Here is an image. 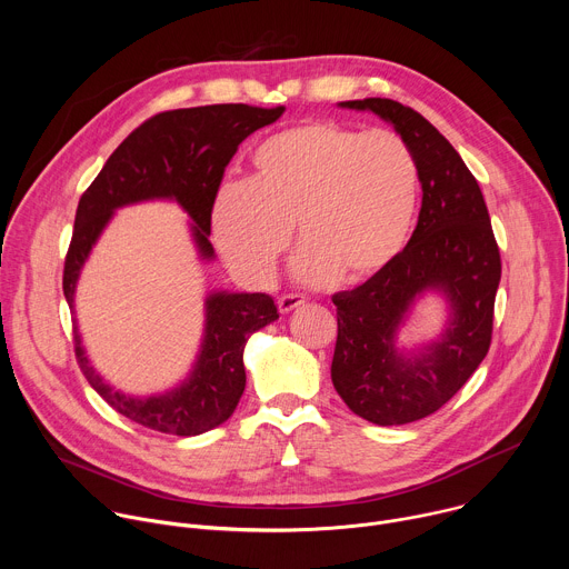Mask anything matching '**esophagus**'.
<instances>
[{
	"mask_svg": "<svg viewBox=\"0 0 569 569\" xmlns=\"http://www.w3.org/2000/svg\"><path fill=\"white\" fill-rule=\"evenodd\" d=\"M303 301H306L303 295H283V297H279V310H281L283 315H288L290 310L299 308Z\"/></svg>",
	"mask_w": 569,
	"mask_h": 569,
	"instance_id": "esophagus-1",
	"label": "esophagus"
}]
</instances>
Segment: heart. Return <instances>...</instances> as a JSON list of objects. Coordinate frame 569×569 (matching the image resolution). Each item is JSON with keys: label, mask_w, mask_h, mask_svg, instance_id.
Returning a JSON list of instances; mask_svg holds the SVG:
<instances>
[{"label": "heart", "mask_w": 569, "mask_h": 569, "mask_svg": "<svg viewBox=\"0 0 569 569\" xmlns=\"http://www.w3.org/2000/svg\"><path fill=\"white\" fill-rule=\"evenodd\" d=\"M419 202L415 152L387 130L310 121L268 137L248 182H227L211 207L222 261L250 283L274 277L290 248L308 283H362L408 246Z\"/></svg>", "instance_id": "obj_1"}]
</instances>
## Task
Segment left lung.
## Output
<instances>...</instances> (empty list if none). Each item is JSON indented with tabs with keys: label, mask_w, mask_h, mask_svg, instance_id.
I'll list each match as a JSON object with an SVG mask.
<instances>
[{
	"label": "left lung",
	"mask_w": 569,
	"mask_h": 569,
	"mask_svg": "<svg viewBox=\"0 0 569 569\" xmlns=\"http://www.w3.org/2000/svg\"><path fill=\"white\" fill-rule=\"evenodd\" d=\"M338 106L387 121L419 167L423 202L408 246L378 277L333 295L336 391L353 415L376 426H405L435 415L489 353L500 250L477 180L428 119L391 99ZM426 293L445 297V331L402 350L397 333Z\"/></svg>",
	"instance_id": "obj_1"
}]
</instances>
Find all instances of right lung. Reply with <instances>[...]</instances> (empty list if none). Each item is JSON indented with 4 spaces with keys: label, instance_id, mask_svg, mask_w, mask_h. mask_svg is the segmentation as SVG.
Masks as SVG:
<instances>
[{
    "label": "right lung",
    "instance_id": "1",
    "mask_svg": "<svg viewBox=\"0 0 569 569\" xmlns=\"http://www.w3.org/2000/svg\"><path fill=\"white\" fill-rule=\"evenodd\" d=\"M283 110L242 103L184 108L154 114L128 134L76 209L62 277L71 312H76L73 297L80 272L117 209L150 200L178 202L191 220L189 229L200 261H213L211 207L224 167L242 139L274 123ZM274 319L279 312L270 295L209 292L202 342L191 371L173 389L150 396L126 393L103 380L88 358L78 327H73L76 358L97 393L126 419L164 435L196 437L233 415L246 389L242 351L248 338Z\"/></svg>",
    "mask_w": 569,
    "mask_h": 569
}]
</instances>
